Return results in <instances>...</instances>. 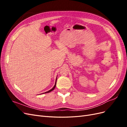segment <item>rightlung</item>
<instances>
[{
  "label": "right lung",
  "mask_w": 127,
  "mask_h": 127,
  "mask_svg": "<svg viewBox=\"0 0 127 127\" xmlns=\"http://www.w3.org/2000/svg\"><path fill=\"white\" fill-rule=\"evenodd\" d=\"M57 78H56V83H55V86H53V87L52 88V89H51L50 90H49V91H48V92H45V93H49V92H51V91H52L53 90L55 89V87H56V82H57Z\"/></svg>",
  "instance_id": "add662e5"
}]
</instances>
